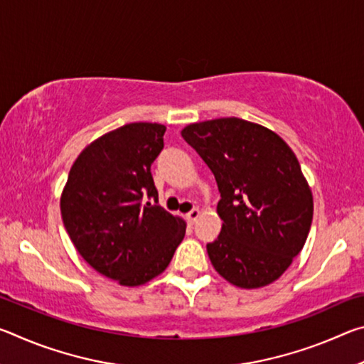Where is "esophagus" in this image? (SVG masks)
Listing matches in <instances>:
<instances>
[{"label": "esophagus", "instance_id": "esophagus-1", "mask_svg": "<svg viewBox=\"0 0 364 364\" xmlns=\"http://www.w3.org/2000/svg\"><path fill=\"white\" fill-rule=\"evenodd\" d=\"M199 215H200V210H199V208H193V210H191V212L186 215V218H188L189 223L193 225L194 221H196L197 218H199Z\"/></svg>", "mask_w": 364, "mask_h": 364}]
</instances>
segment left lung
Masks as SVG:
<instances>
[{"label":"left lung","instance_id":"left-lung-1","mask_svg":"<svg viewBox=\"0 0 364 364\" xmlns=\"http://www.w3.org/2000/svg\"><path fill=\"white\" fill-rule=\"evenodd\" d=\"M217 180L223 220L207 244L213 268L231 284L276 281L300 254L313 220V196L286 141L258 123L226 117L183 128Z\"/></svg>","mask_w":364,"mask_h":364}]
</instances>
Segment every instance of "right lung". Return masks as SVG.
Instances as JSON below:
<instances>
[{
  "label": "right lung",
  "mask_w": 364,
  "mask_h": 364,
  "mask_svg": "<svg viewBox=\"0 0 364 364\" xmlns=\"http://www.w3.org/2000/svg\"><path fill=\"white\" fill-rule=\"evenodd\" d=\"M160 123L102 134L73 162L60 196L67 232L85 262L122 286L164 273L186 223L159 205L151 165L164 149Z\"/></svg>",
  "instance_id": "add662e5"
}]
</instances>
